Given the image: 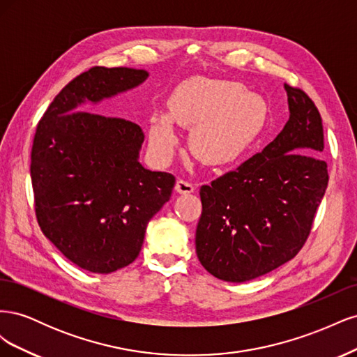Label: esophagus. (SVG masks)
<instances>
[{
  "label": "esophagus",
  "instance_id": "34e87169",
  "mask_svg": "<svg viewBox=\"0 0 357 357\" xmlns=\"http://www.w3.org/2000/svg\"><path fill=\"white\" fill-rule=\"evenodd\" d=\"M176 190L178 193H181V195H188V193H192L193 190H195V186H193L192 183H189L186 180L178 178L177 183H176Z\"/></svg>",
  "mask_w": 357,
  "mask_h": 357
}]
</instances>
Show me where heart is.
<instances>
[{
	"instance_id": "b5f03b06",
	"label": "heart",
	"mask_w": 357,
	"mask_h": 357,
	"mask_svg": "<svg viewBox=\"0 0 357 357\" xmlns=\"http://www.w3.org/2000/svg\"><path fill=\"white\" fill-rule=\"evenodd\" d=\"M168 105L169 114L155 113L149 125V143L160 160L169 159L178 143L172 122L190 128L189 147L199 160L225 165L250 147L266 119L261 96L229 80L192 79L178 86Z\"/></svg>"
}]
</instances>
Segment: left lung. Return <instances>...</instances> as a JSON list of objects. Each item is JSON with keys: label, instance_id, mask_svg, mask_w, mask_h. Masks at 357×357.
Listing matches in <instances>:
<instances>
[{"label": "left lung", "instance_id": "8db88e82", "mask_svg": "<svg viewBox=\"0 0 357 357\" xmlns=\"http://www.w3.org/2000/svg\"><path fill=\"white\" fill-rule=\"evenodd\" d=\"M284 89L290 116L282 132L199 190L197 255L223 282L244 283L294 259L328 188L320 113L304 91Z\"/></svg>", "mask_w": 357, "mask_h": 357}]
</instances>
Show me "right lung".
Instances as JSON below:
<instances>
[{
  "label": "right lung",
  "mask_w": 357,
  "mask_h": 357,
  "mask_svg": "<svg viewBox=\"0 0 357 357\" xmlns=\"http://www.w3.org/2000/svg\"><path fill=\"white\" fill-rule=\"evenodd\" d=\"M146 70L93 67L52 101L37 125L31 180L40 228L68 261L95 274L132 264L176 178L138 160L144 134L121 117L79 112L146 82Z\"/></svg>",
  "instance_id": "1"
}]
</instances>
